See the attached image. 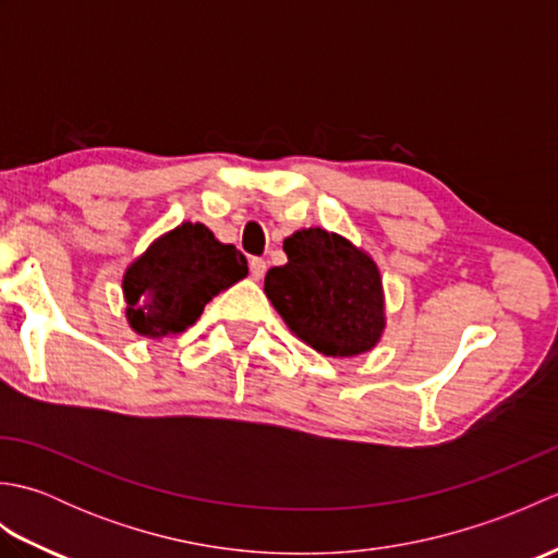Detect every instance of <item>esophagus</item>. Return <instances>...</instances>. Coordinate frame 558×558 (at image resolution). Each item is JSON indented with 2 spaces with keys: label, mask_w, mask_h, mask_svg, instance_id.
<instances>
[{
  "label": "esophagus",
  "mask_w": 558,
  "mask_h": 558,
  "mask_svg": "<svg viewBox=\"0 0 558 558\" xmlns=\"http://www.w3.org/2000/svg\"><path fill=\"white\" fill-rule=\"evenodd\" d=\"M248 268H252V278L254 280H260L266 276V270H268V264L264 258H252L248 260Z\"/></svg>",
  "instance_id": "esophagus-1"
}]
</instances>
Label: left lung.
Masks as SVG:
<instances>
[{
  "label": "left lung",
  "instance_id": "obj_1",
  "mask_svg": "<svg viewBox=\"0 0 558 558\" xmlns=\"http://www.w3.org/2000/svg\"><path fill=\"white\" fill-rule=\"evenodd\" d=\"M282 248L288 264L266 272L264 290L292 333L326 357L374 350L386 330V294L372 254L324 228L292 232Z\"/></svg>",
  "mask_w": 558,
  "mask_h": 558
}]
</instances>
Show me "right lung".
<instances>
[{"label": "right lung", "mask_w": 558, "mask_h": 558, "mask_svg": "<svg viewBox=\"0 0 558 558\" xmlns=\"http://www.w3.org/2000/svg\"><path fill=\"white\" fill-rule=\"evenodd\" d=\"M246 276V258L234 244L216 240L204 222L186 220L153 240L126 266V324L148 340L180 336L216 294Z\"/></svg>", "instance_id": "obj_1"}]
</instances>
